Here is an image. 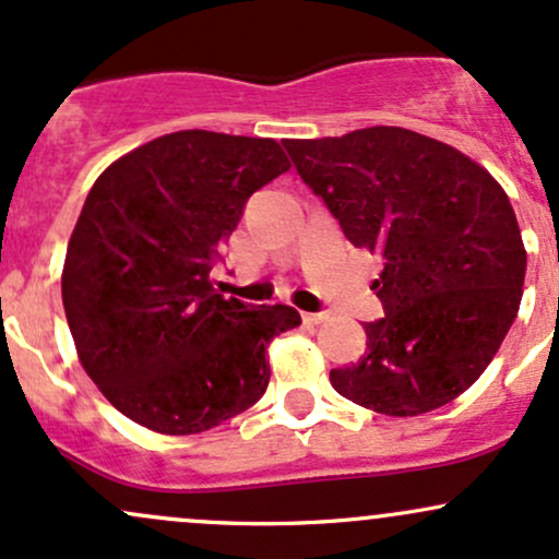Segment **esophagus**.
I'll list each match as a JSON object with an SVG mask.
<instances>
[{"mask_svg":"<svg viewBox=\"0 0 559 559\" xmlns=\"http://www.w3.org/2000/svg\"><path fill=\"white\" fill-rule=\"evenodd\" d=\"M324 319H328V313L324 311H306L304 313V322H309V324H319V322H324Z\"/></svg>","mask_w":559,"mask_h":559,"instance_id":"obj_1","label":"esophagus"}]
</instances>
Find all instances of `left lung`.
Listing matches in <instances>:
<instances>
[{
  "mask_svg": "<svg viewBox=\"0 0 559 559\" xmlns=\"http://www.w3.org/2000/svg\"><path fill=\"white\" fill-rule=\"evenodd\" d=\"M282 144L343 235L385 263L372 282L385 317L364 324L367 354L332 369V388L391 417L465 393L523 298L525 248L507 192L460 150L409 129Z\"/></svg>",
  "mask_w": 559,
  "mask_h": 559,
  "instance_id": "obj_1",
  "label": "left lung"
}]
</instances>
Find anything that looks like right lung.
Wrapping results in <instances>:
<instances>
[{
    "label": "right lung",
    "instance_id": "1",
    "mask_svg": "<svg viewBox=\"0 0 559 559\" xmlns=\"http://www.w3.org/2000/svg\"><path fill=\"white\" fill-rule=\"evenodd\" d=\"M290 168L274 140L174 131L105 168L68 242L62 306L79 359L121 415L190 436L269 385L290 306L224 298L211 269L248 198Z\"/></svg>",
    "mask_w": 559,
    "mask_h": 559
}]
</instances>
